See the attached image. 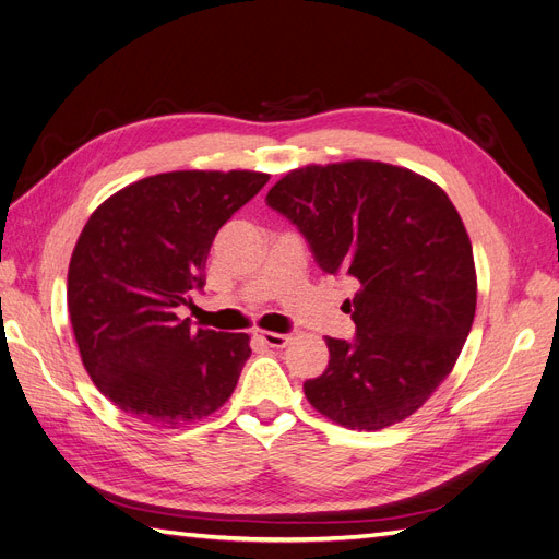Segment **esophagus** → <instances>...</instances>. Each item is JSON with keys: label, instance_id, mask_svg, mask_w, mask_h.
Wrapping results in <instances>:
<instances>
[{"label": "esophagus", "instance_id": "esophagus-1", "mask_svg": "<svg viewBox=\"0 0 559 559\" xmlns=\"http://www.w3.org/2000/svg\"><path fill=\"white\" fill-rule=\"evenodd\" d=\"M254 340H260L262 344L271 346V348H283L285 344L290 342V334L283 332H266V330H254Z\"/></svg>", "mask_w": 559, "mask_h": 559}]
</instances>
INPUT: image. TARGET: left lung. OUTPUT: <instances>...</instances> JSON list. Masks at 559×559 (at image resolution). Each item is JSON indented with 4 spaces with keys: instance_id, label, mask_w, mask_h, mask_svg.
I'll return each mask as SVG.
<instances>
[{
    "instance_id": "left-lung-1",
    "label": "left lung",
    "mask_w": 559,
    "mask_h": 559,
    "mask_svg": "<svg viewBox=\"0 0 559 559\" xmlns=\"http://www.w3.org/2000/svg\"><path fill=\"white\" fill-rule=\"evenodd\" d=\"M266 203L325 274L358 283L344 301L356 340L325 337L330 362L305 381L307 401L354 430L407 419L452 372L475 316L473 248L454 203L419 173L360 158L290 170Z\"/></svg>"
}]
</instances>
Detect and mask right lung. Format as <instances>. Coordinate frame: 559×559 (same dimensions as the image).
I'll list each match as a JSON object with an SVG mask.
<instances>
[{"label":"right lung","instance_id":"add662e5","mask_svg":"<svg viewBox=\"0 0 559 559\" xmlns=\"http://www.w3.org/2000/svg\"><path fill=\"white\" fill-rule=\"evenodd\" d=\"M254 170H173L123 187L88 217L68 271V311L98 391L129 417L178 428L229 401L243 332L191 330V290L225 222L266 185Z\"/></svg>","mask_w":559,"mask_h":559}]
</instances>
